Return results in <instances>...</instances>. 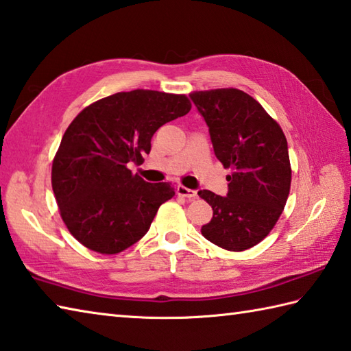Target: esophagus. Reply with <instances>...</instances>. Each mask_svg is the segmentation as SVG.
Here are the masks:
<instances>
[{
    "label": "esophagus",
    "mask_w": 351,
    "mask_h": 351,
    "mask_svg": "<svg viewBox=\"0 0 351 351\" xmlns=\"http://www.w3.org/2000/svg\"><path fill=\"white\" fill-rule=\"evenodd\" d=\"M176 191H178V195L180 196H184V197H187V199H195V197H197V191L196 190H191V189H187V187H182V185H178V189H176Z\"/></svg>",
    "instance_id": "34e87169"
}]
</instances>
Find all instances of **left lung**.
Listing matches in <instances>:
<instances>
[{
    "label": "left lung",
    "instance_id": "obj_1",
    "mask_svg": "<svg viewBox=\"0 0 351 351\" xmlns=\"http://www.w3.org/2000/svg\"><path fill=\"white\" fill-rule=\"evenodd\" d=\"M208 126L215 155L225 169L228 193L201 190L213 219L201 228L211 243L245 251L269 234L291 190L287 141L278 123L240 89H211L190 94Z\"/></svg>",
    "mask_w": 351,
    "mask_h": 351
}]
</instances>
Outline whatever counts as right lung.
Returning a JSON list of instances; mask_svg holds the SVG:
<instances>
[{
    "label": "right lung",
    "mask_w": 351,
    "mask_h": 351,
    "mask_svg": "<svg viewBox=\"0 0 351 351\" xmlns=\"http://www.w3.org/2000/svg\"><path fill=\"white\" fill-rule=\"evenodd\" d=\"M190 108L185 95L134 89L93 103L73 120L54 156L51 185L68 231L82 245L117 254L149 231L175 190L132 175L128 164L141 162L156 130Z\"/></svg>",
    "instance_id": "1"
}]
</instances>
